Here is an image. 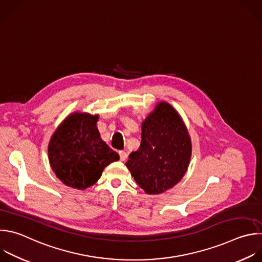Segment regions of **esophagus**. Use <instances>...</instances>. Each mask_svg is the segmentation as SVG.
I'll list each match as a JSON object with an SVG mask.
<instances>
[{
  "label": "esophagus",
  "instance_id": "34e87169",
  "mask_svg": "<svg viewBox=\"0 0 262 262\" xmlns=\"http://www.w3.org/2000/svg\"><path fill=\"white\" fill-rule=\"evenodd\" d=\"M119 156H120V160H125L127 157V154L125 151H119Z\"/></svg>",
  "mask_w": 262,
  "mask_h": 262
}]
</instances>
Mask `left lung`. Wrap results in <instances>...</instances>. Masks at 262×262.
Returning <instances> with one entry per match:
<instances>
[{
    "label": "left lung",
    "instance_id": "1",
    "mask_svg": "<svg viewBox=\"0 0 262 262\" xmlns=\"http://www.w3.org/2000/svg\"><path fill=\"white\" fill-rule=\"evenodd\" d=\"M142 140L129 154L126 166L148 194H159L184 176L191 156L187 129L169 104L160 103L142 124Z\"/></svg>",
    "mask_w": 262,
    "mask_h": 262
}]
</instances>
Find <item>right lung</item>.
<instances>
[{"label":"right lung","instance_id":"add662e5","mask_svg":"<svg viewBox=\"0 0 262 262\" xmlns=\"http://www.w3.org/2000/svg\"><path fill=\"white\" fill-rule=\"evenodd\" d=\"M99 116L74 113L57 127L48 147L50 165L67 186L86 189L102 176L104 168L119 155L100 137Z\"/></svg>","mask_w":262,"mask_h":262}]
</instances>
